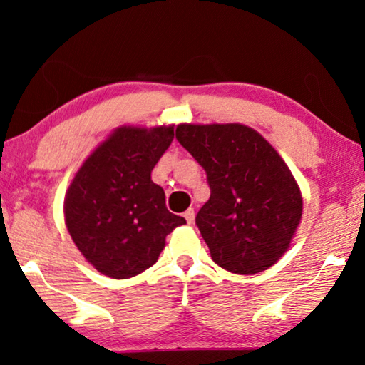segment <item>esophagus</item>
Wrapping results in <instances>:
<instances>
[{
	"mask_svg": "<svg viewBox=\"0 0 365 365\" xmlns=\"http://www.w3.org/2000/svg\"><path fill=\"white\" fill-rule=\"evenodd\" d=\"M194 217H196V212H194V209L189 207L186 212H184V219H186L187 224H192L194 222Z\"/></svg>",
	"mask_w": 365,
	"mask_h": 365,
	"instance_id": "1",
	"label": "esophagus"
}]
</instances>
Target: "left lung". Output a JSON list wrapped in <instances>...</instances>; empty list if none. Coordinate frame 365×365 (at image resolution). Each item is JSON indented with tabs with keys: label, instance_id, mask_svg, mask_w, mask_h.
<instances>
[{
	"label": "left lung",
	"instance_id": "obj_1",
	"mask_svg": "<svg viewBox=\"0 0 365 365\" xmlns=\"http://www.w3.org/2000/svg\"><path fill=\"white\" fill-rule=\"evenodd\" d=\"M176 139L206 171L211 197L196 224L212 261L234 274L266 271L286 252L302 214L286 163L242 124H181Z\"/></svg>",
	"mask_w": 365,
	"mask_h": 365
}]
</instances>
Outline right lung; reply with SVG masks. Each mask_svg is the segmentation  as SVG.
Masks as SVG:
<instances>
[{"label": "right lung", "instance_id": "right-lung-1", "mask_svg": "<svg viewBox=\"0 0 365 365\" xmlns=\"http://www.w3.org/2000/svg\"><path fill=\"white\" fill-rule=\"evenodd\" d=\"M174 128H119L79 169L64 217L83 256L113 279L138 276L158 261L164 239L186 219L169 212L151 171Z\"/></svg>", "mask_w": 365, "mask_h": 365}]
</instances>
